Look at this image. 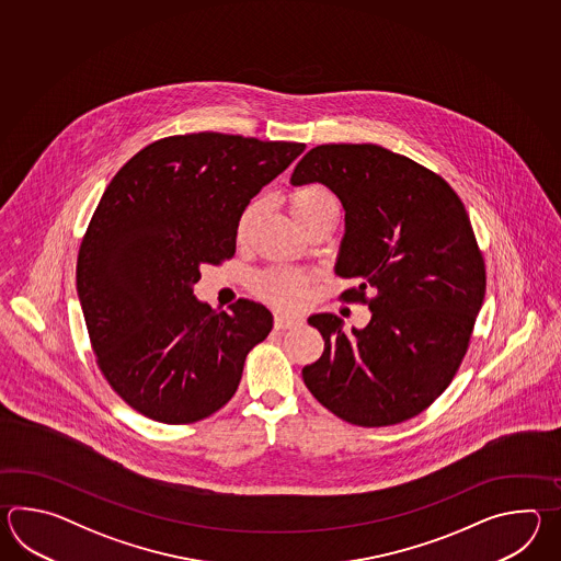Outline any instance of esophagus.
I'll return each instance as SVG.
<instances>
[{"instance_id":"obj_1","label":"esophagus","mask_w":561,"mask_h":561,"mask_svg":"<svg viewBox=\"0 0 561 561\" xmlns=\"http://www.w3.org/2000/svg\"><path fill=\"white\" fill-rule=\"evenodd\" d=\"M298 324H302V319H300V317H295V314H285V312H278V314H275V329H278V331L293 329V327H298Z\"/></svg>"}]
</instances>
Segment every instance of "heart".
I'll return each mask as SVG.
<instances>
[{
    "label": "heart",
    "mask_w": 561,
    "mask_h": 561,
    "mask_svg": "<svg viewBox=\"0 0 561 561\" xmlns=\"http://www.w3.org/2000/svg\"><path fill=\"white\" fill-rule=\"evenodd\" d=\"M290 213L295 216L298 225H305L312 216L329 213V210H339V204L334 198L333 192L324 188L321 184H307L300 186L297 191L290 192L288 196ZM263 208V201H252L237 222V239L244 240L256 215ZM309 283V276L290 268H271L264 271L263 275L256 276L254 288L261 297L273 300L280 307H293L305 295V286Z\"/></svg>",
    "instance_id": "heart-1"
}]
</instances>
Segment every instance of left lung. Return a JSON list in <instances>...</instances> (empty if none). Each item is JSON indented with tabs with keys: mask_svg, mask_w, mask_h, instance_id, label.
Instances as JSON below:
<instances>
[{
	"mask_svg": "<svg viewBox=\"0 0 561 561\" xmlns=\"http://www.w3.org/2000/svg\"><path fill=\"white\" fill-rule=\"evenodd\" d=\"M310 182L345 208L334 273L357 280L341 297L365 302L370 321L345 333L331 312L309 317L324 351L302 379L353 425L403 423L449 387L483 305L485 264L466 206L442 176L377 144L312 148L290 176Z\"/></svg>",
	"mask_w": 561,
	"mask_h": 561,
	"instance_id": "left-lung-1",
	"label": "left lung"
}]
</instances>
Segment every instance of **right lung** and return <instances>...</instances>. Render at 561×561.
I'll return each instance as SVG.
<instances>
[{
	"label": "right lung",
	"mask_w": 561,
	"mask_h": 561,
	"mask_svg": "<svg viewBox=\"0 0 561 561\" xmlns=\"http://www.w3.org/2000/svg\"><path fill=\"white\" fill-rule=\"evenodd\" d=\"M305 144L218 131L168 136L119 168L85 230L76 286L98 365L138 413L208 417L237 393L273 329L261 302L216 312L194 297L204 264L234 256L237 222Z\"/></svg>",
	"instance_id": "obj_1"
}]
</instances>
